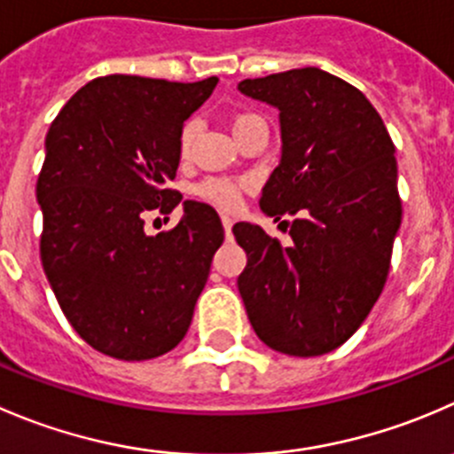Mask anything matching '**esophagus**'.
<instances>
[{"mask_svg":"<svg viewBox=\"0 0 454 454\" xmlns=\"http://www.w3.org/2000/svg\"><path fill=\"white\" fill-rule=\"evenodd\" d=\"M222 223H223V232H226V237L231 239V237H232V219L228 217V215H222Z\"/></svg>","mask_w":454,"mask_h":454,"instance_id":"34e87169","label":"esophagus"}]
</instances>
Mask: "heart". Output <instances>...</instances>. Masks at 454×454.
I'll return each instance as SVG.
<instances>
[{"mask_svg":"<svg viewBox=\"0 0 454 454\" xmlns=\"http://www.w3.org/2000/svg\"><path fill=\"white\" fill-rule=\"evenodd\" d=\"M250 120H257V117H254V115L235 117V124H232V129L237 130L239 126L248 124ZM197 130H200V124H197V120H188L186 124L182 126V130H179L177 148H179V157H182V160H186V157L191 155L192 144H195V137H197ZM244 186H246V184L241 182V179L208 177L195 188V192L201 197V200H208V201H213V204H217L219 208L231 210V208H235L237 204H239V197H241V191H244Z\"/></svg>","mask_w":454,"mask_h":454,"instance_id":"1","label":"heart"}]
</instances>
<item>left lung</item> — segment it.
I'll return each instance as SVG.
<instances>
[{"label": "left lung", "instance_id": "1", "mask_svg": "<svg viewBox=\"0 0 454 454\" xmlns=\"http://www.w3.org/2000/svg\"><path fill=\"white\" fill-rule=\"evenodd\" d=\"M279 110L281 160L262 191L270 217L297 215L293 244L239 222L237 279L250 325L272 350L317 357L348 341L384 290L402 226L395 144L362 90L321 68L239 82Z\"/></svg>", "mask_w": 454, "mask_h": 454}]
</instances>
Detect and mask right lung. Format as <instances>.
Here are the masks:
<instances>
[{"instance_id":"1","label":"right lung","mask_w":454,"mask_h":454,"mask_svg":"<svg viewBox=\"0 0 454 454\" xmlns=\"http://www.w3.org/2000/svg\"><path fill=\"white\" fill-rule=\"evenodd\" d=\"M217 82L97 77L48 129L37 179L43 272L70 325L108 357L155 359L188 333L222 219L188 200L177 226L148 235L144 215L182 201L168 188L179 130Z\"/></svg>"}]
</instances>
